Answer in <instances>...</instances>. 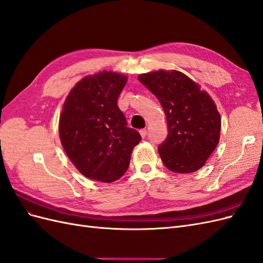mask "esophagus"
Instances as JSON below:
<instances>
[{"mask_svg": "<svg viewBox=\"0 0 263 263\" xmlns=\"http://www.w3.org/2000/svg\"><path fill=\"white\" fill-rule=\"evenodd\" d=\"M139 133H140V135H141V137L145 138V137L147 136V133H148V132H147V129H140Z\"/></svg>", "mask_w": 263, "mask_h": 263, "instance_id": "1", "label": "esophagus"}]
</instances>
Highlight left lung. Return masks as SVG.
<instances>
[{
	"label": "left lung",
	"mask_w": 263,
	"mask_h": 263,
	"mask_svg": "<svg viewBox=\"0 0 263 263\" xmlns=\"http://www.w3.org/2000/svg\"><path fill=\"white\" fill-rule=\"evenodd\" d=\"M161 103L168 136L158 151L177 173L201 169L219 141L220 116L210 95L180 71L159 70L138 77Z\"/></svg>",
	"instance_id": "obj_1"
}]
</instances>
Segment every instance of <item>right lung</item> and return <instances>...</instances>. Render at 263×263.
Segmentation results:
<instances>
[{"label":"right lung","instance_id":"obj_1","mask_svg":"<svg viewBox=\"0 0 263 263\" xmlns=\"http://www.w3.org/2000/svg\"><path fill=\"white\" fill-rule=\"evenodd\" d=\"M127 78L100 72L79 82L66 100L60 115L59 135L66 154L84 177L114 182L128 169L130 155L141 140L127 127L117 105Z\"/></svg>","mask_w":263,"mask_h":263}]
</instances>
